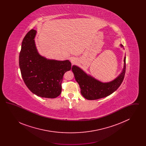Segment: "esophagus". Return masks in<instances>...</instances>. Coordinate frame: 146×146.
Instances as JSON below:
<instances>
[{
  "label": "esophagus",
  "mask_w": 146,
  "mask_h": 146,
  "mask_svg": "<svg viewBox=\"0 0 146 146\" xmlns=\"http://www.w3.org/2000/svg\"><path fill=\"white\" fill-rule=\"evenodd\" d=\"M70 61H71V62L72 63H74L76 62V60L74 59V58H72L71 59H70Z\"/></svg>",
  "instance_id": "34e87169"
}]
</instances>
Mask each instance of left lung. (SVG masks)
<instances>
[{"mask_svg": "<svg viewBox=\"0 0 146 146\" xmlns=\"http://www.w3.org/2000/svg\"><path fill=\"white\" fill-rule=\"evenodd\" d=\"M121 47L123 45L120 44ZM126 57L124 61V68L122 72L115 79L110 82L102 83L94 78L88 75L83 70L76 66H72L76 80L79 84L80 92L84 98L89 100H94L107 97L118 89L122 83L126 70Z\"/></svg>", "mask_w": 146, "mask_h": 146, "instance_id": "left-lung-1", "label": "left lung"}]
</instances>
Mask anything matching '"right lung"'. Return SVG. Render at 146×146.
I'll return each instance as SVG.
<instances>
[{
	"mask_svg": "<svg viewBox=\"0 0 146 146\" xmlns=\"http://www.w3.org/2000/svg\"><path fill=\"white\" fill-rule=\"evenodd\" d=\"M36 31H29L23 39L19 66L23 80L29 90L40 97L54 98L62 90L64 74L71 69L69 60H49L40 55L35 42Z\"/></svg>",
	"mask_w": 146,
	"mask_h": 146,
	"instance_id": "add662e5",
	"label": "right lung"
}]
</instances>
